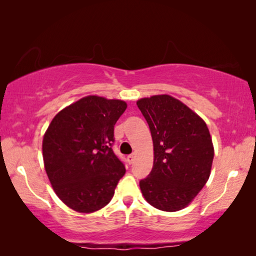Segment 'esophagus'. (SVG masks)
<instances>
[{
    "label": "esophagus",
    "instance_id": "esophagus-1",
    "mask_svg": "<svg viewBox=\"0 0 256 256\" xmlns=\"http://www.w3.org/2000/svg\"><path fill=\"white\" fill-rule=\"evenodd\" d=\"M134 159H136V156H134V154H130V156H128V162L130 164H133Z\"/></svg>",
    "mask_w": 256,
    "mask_h": 256
}]
</instances>
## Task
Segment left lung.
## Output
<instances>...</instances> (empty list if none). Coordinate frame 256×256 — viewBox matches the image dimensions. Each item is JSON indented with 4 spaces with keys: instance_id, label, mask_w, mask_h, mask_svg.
I'll return each instance as SVG.
<instances>
[{
    "instance_id": "1",
    "label": "left lung",
    "mask_w": 256,
    "mask_h": 256,
    "mask_svg": "<svg viewBox=\"0 0 256 256\" xmlns=\"http://www.w3.org/2000/svg\"><path fill=\"white\" fill-rule=\"evenodd\" d=\"M154 142V166L140 188L146 202L174 212L188 206L209 180L214 150L206 124L178 99L158 94L136 102Z\"/></svg>"
}]
</instances>
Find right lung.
<instances>
[{
	"label": "right lung",
	"mask_w": 256,
	"mask_h": 256,
	"mask_svg": "<svg viewBox=\"0 0 256 256\" xmlns=\"http://www.w3.org/2000/svg\"><path fill=\"white\" fill-rule=\"evenodd\" d=\"M118 99L86 96L60 110L42 138V158L53 190L82 214L107 206L124 164L114 154V125L126 110Z\"/></svg>",
	"instance_id": "1"
}]
</instances>
